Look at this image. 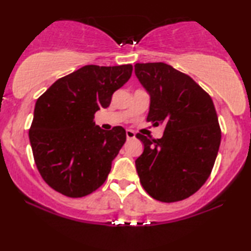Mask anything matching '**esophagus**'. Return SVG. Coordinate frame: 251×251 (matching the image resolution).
<instances>
[{
	"label": "esophagus",
	"instance_id": "34e87169",
	"mask_svg": "<svg viewBox=\"0 0 251 251\" xmlns=\"http://www.w3.org/2000/svg\"><path fill=\"white\" fill-rule=\"evenodd\" d=\"M126 139H133L136 137V133L132 131V130H130V129H128L126 131Z\"/></svg>",
	"mask_w": 251,
	"mask_h": 251
}]
</instances>
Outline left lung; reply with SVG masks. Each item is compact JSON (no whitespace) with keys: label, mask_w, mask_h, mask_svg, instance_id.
Wrapping results in <instances>:
<instances>
[{"label":"left lung","mask_w":251,"mask_h":251,"mask_svg":"<svg viewBox=\"0 0 251 251\" xmlns=\"http://www.w3.org/2000/svg\"><path fill=\"white\" fill-rule=\"evenodd\" d=\"M135 73L151 95L147 121L166 126L160 139L136 135L144 144L136 160L140 184L157 201L185 200L207 181L217 157L222 130L214 101L166 63L136 64Z\"/></svg>","instance_id":"1"}]
</instances>
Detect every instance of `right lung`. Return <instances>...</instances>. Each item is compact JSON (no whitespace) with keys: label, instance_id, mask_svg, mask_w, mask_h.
Returning <instances> with one entry per match:
<instances>
[{"label":"right lung","instance_id":"right-lung-1","mask_svg":"<svg viewBox=\"0 0 251 251\" xmlns=\"http://www.w3.org/2000/svg\"><path fill=\"white\" fill-rule=\"evenodd\" d=\"M131 74V64L87 65L37 98L29 142L37 170L58 193L82 198L105 183L126 135L120 126L108 131L95 126V114Z\"/></svg>","mask_w":251,"mask_h":251}]
</instances>
